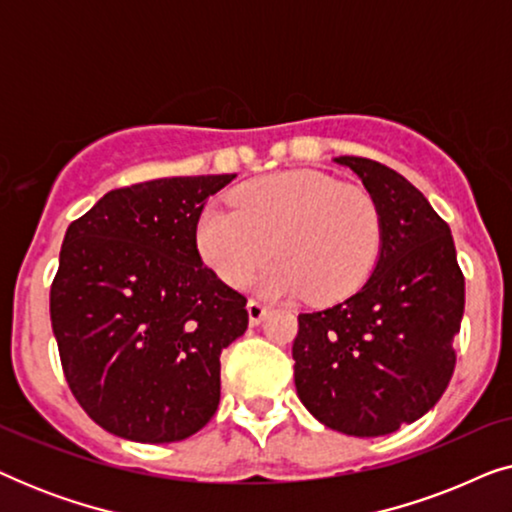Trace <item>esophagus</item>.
Here are the masks:
<instances>
[{
    "mask_svg": "<svg viewBox=\"0 0 512 512\" xmlns=\"http://www.w3.org/2000/svg\"><path fill=\"white\" fill-rule=\"evenodd\" d=\"M247 312H249V324L258 326L265 319V314H268V307H265L263 303H258V300H249Z\"/></svg>",
    "mask_w": 512,
    "mask_h": 512,
    "instance_id": "esophagus-1",
    "label": "esophagus"
}]
</instances>
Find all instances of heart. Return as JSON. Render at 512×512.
I'll return each instance as SVG.
<instances>
[{
  "instance_id": "obj_1",
  "label": "heart",
  "mask_w": 512,
  "mask_h": 512,
  "mask_svg": "<svg viewBox=\"0 0 512 512\" xmlns=\"http://www.w3.org/2000/svg\"><path fill=\"white\" fill-rule=\"evenodd\" d=\"M200 256L230 286L258 277L270 298L307 293L314 303H338L373 275L382 254L384 223L363 186L328 174L289 170L237 188L233 202H212L195 230Z\"/></svg>"
}]
</instances>
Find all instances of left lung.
I'll return each instance as SVG.
<instances>
[{"instance_id":"1","label":"left lung","mask_w":512,"mask_h":512,"mask_svg":"<svg viewBox=\"0 0 512 512\" xmlns=\"http://www.w3.org/2000/svg\"><path fill=\"white\" fill-rule=\"evenodd\" d=\"M380 205L384 240L354 296L298 314L293 380L328 429L375 438L417 422L454 373L464 275L450 226L408 179L368 158L340 156Z\"/></svg>"}]
</instances>
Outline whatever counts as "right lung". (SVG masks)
<instances>
[{"label": "right lung", "mask_w": 512, "mask_h": 512, "mask_svg": "<svg viewBox=\"0 0 512 512\" xmlns=\"http://www.w3.org/2000/svg\"><path fill=\"white\" fill-rule=\"evenodd\" d=\"M235 174L116 188L69 223L51 324L72 394L104 431L177 443L214 417L221 349L249 326L247 298L202 265L198 219Z\"/></svg>", "instance_id": "add662e5"}]
</instances>
